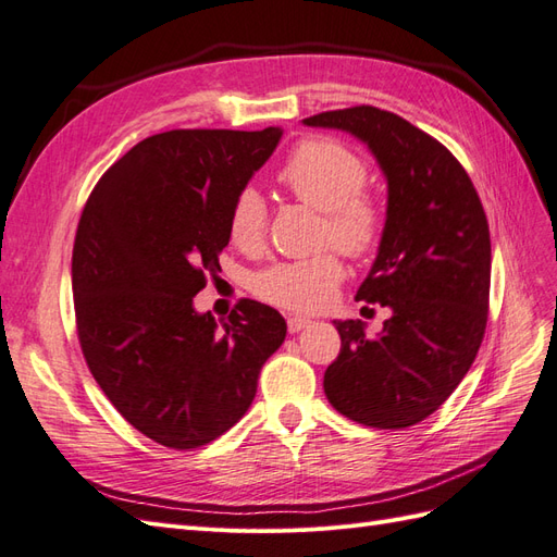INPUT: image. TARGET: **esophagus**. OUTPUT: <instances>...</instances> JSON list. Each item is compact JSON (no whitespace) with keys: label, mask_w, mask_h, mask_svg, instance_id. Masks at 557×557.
Segmentation results:
<instances>
[{"label":"esophagus","mask_w":557,"mask_h":557,"mask_svg":"<svg viewBox=\"0 0 557 557\" xmlns=\"http://www.w3.org/2000/svg\"><path fill=\"white\" fill-rule=\"evenodd\" d=\"M308 324H310L308 318H298V315L287 318V330H289V334H298L301 330H306Z\"/></svg>","instance_id":"1"}]
</instances>
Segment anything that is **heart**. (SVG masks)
Listing matches in <instances>:
<instances>
[{"instance_id":"heart-1","label":"heart","mask_w":557,"mask_h":557,"mask_svg":"<svg viewBox=\"0 0 557 557\" xmlns=\"http://www.w3.org/2000/svg\"><path fill=\"white\" fill-rule=\"evenodd\" d=\"M369 169L364 157L336 138H306L280 169V183L296 199L322 211L320 239L334 245L350 259H367L386 235V209L364 188ZM268 233V205L259 188L247 185L227 213V237L233 245L253 253L263 247ZM344 263L334 251L312 259L280 261L256 275L253 292L263 301L296 312H315L330 306L344 282Z\"/></svg>"}]
</instances>
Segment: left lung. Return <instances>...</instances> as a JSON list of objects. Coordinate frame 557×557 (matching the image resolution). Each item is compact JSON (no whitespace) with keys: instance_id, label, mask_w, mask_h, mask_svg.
<instances>
[{"instance_id":"1","label":"left lung","mask_w":557,"mask_h":557,"mask_svg":"<svg viewBox=\"0 0 557 557\" xmlns=\"http://www.w3.org/2000/svg\"><path fill=\"white\" fill-rule=\"evenodd\" d=\"M308 126L364 140L388 181L386 235L358 301L391 308L376 338L334 320L324 393L338 414L395 431L431 417L468 374L490 312V225L473 181L440 140L395 112L355 106Z\"/></svg>"}]
</instances>
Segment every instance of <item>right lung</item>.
Returning <instances> with one entry per match:
<instances>
[{
  "label": "right lung",
  "mask_w": 557,
  "mask_h": 557,
  "mask_svg": "<svg viewBox=\"0 0 557 557\" xmlns=\"http://www.w3.org/2000/svg\"><path fill=\"white\" fill-rule=\"evenodd\" d=\"M282 132L154 134L98 178L75 235L77 336L96 383L136 431L197 449L249 409L287 322L242 298L216 324L193 296L221 270L227 213Z\"/></svg>",
  "instance_id": "right-lung-1"
}]
</instances>
